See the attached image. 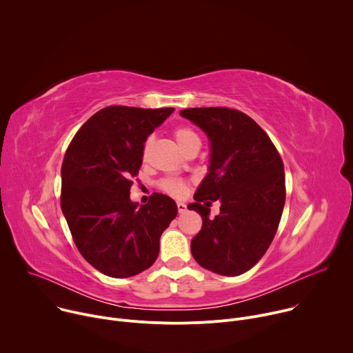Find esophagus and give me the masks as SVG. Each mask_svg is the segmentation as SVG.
I'll return each instance as SVG.
<instances>
[{
  "mask_svg": "<svg viewBox=\"0 0 353 353\" xmlns=\"http://www.w3.org/2000/svg\"><path fill=\"white\" fill-rule=\"evenodd\" d=\"M177 210H179V214H184L187 211V207L183 203H177Z\"/></svg>",
  "mask_w": 353,
  "mask_h": 353,
  "instance_id": "1",
  "label": "esophagus"
}]
</instances>
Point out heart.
Segmentation results:
<instances>
[{
  "label": "heart",
  "mask_w": 353,
  "mask_h": 353,
  "mask_svg": "<svg viewBox=\"0 0 353 353\" xmlns=\"http://www.w3.org/2000/svg\"><path fill=\"white\" fill-rule=\"evenodd\" d=\"M174 138H176V142L179 145V148H184L185 145H188L190 142L192 141H199L196 134L190 130V128H185V127H181V128H177L174 131ZM162 187L165 191H168L169 194L174 195V196H181L185 194L187 191V185L184 181L181 180H166L162 183Z\"/></svg>",
  "instance_id": "b5f03b06"
}]
</instances>
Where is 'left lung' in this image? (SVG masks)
<instances>
[{"mask_svg":"<svg viewBox=\"0 0 353 353\" xmlns=\"http://www.w3.org/2000/svg\"><path fill=\"white\" fill-rule=\"evenodd\" d=\"M180 116L210 139L208 173L187 207L203 218L191 254L208 271L241 275L260 261L276 233L286 196L282 159L265 131L241 112L198 108ZM211 200L221 203L215 220L209 219Z\"/></svg>","mask_w":353,"mask_h":353,"instance_id":"8db88e82","label":"left lung"}]
</instances>
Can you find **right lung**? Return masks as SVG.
<instances>
[{"mask_svg":"<svg viewBox=\"0 0 353 353\" xmlns=\"http://www.w3.org/2000/svg\"><path fill=\"white\" fill-rule=\"evenodd\" d=\"M110 106L75 134L61 166V210L82 257L112 278L134 276L155 263L159 239L177 215L174 201L155 192L145 205L130 198L143 143L172 113Z\"/></svg>","mask_w":353,"mask_h":353,"instance_id":"add662e5","label":"right lung"}]
</instances>
